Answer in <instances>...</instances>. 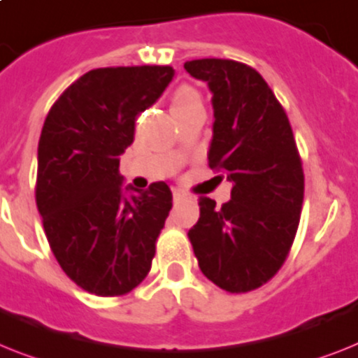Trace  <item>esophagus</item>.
<instances>
[{
	"instance_id": "obj_1",
	"label": "esophagus",
	"mask_w": 358,
	"mask_h": 358,
	"mask_svg": "<svg viewBox=\"0 0 358 358\" xmlns=\"http://www.w3.org/2000/svg\"><path fill=\"white\" fill-rule=\"evenodd\" d=\"M173 199H174V202H180L182 199H185V194L182 193V191H174Z\"/></svg>"
}]
</instances>
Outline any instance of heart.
Masks as SVG:
<instances>
[{"instance_id": "b5f03b06", "label": "heart", "mask_w": 358, "mask_h": 358, "mask_svg": "<svg viewBox=\"0 0 358 358\" xmlns=\"http://www.w3.org/2000/svg\"><path fill=\"white\" fill-rule=\"evenodd\" d=\"M194 108H202V97L193 86L182 84V86L174 90L173 97H171V110H173L176 117Z\"/></svg>"}]
</instances>
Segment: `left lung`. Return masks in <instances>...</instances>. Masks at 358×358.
Instances as JSON below:
<instances>
[{
	"mask_svg": "<svg viewBox=\"0 0 358 358\" xmlns=\"http://www.w3.org/2000/svg\"><path fill=\"white\" fill-rule=\"evenodd\" d=\"M213 94L208 164L234 182L215 208L200 196L189 241L202 274L226 292L259 289L283 266L303 204V169L283 106L254 68L226 58L184 64Z\"/></svg>",
	"mask_w": 358,
	"mask_h": 358,
	"instance_id": "left-lung-1",
	"label": "left lung"
}]
</instances>
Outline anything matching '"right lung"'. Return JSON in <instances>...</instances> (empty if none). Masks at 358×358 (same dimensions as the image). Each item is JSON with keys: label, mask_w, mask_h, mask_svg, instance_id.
I'll use <instances>...</instances> for the list:
<instances>
[{"label": "right lung", "mask_w": 358, "mask_h": 358, "mask_svg": "<svg viewBox=\"0 0 358 358\" xmlns=\"http://www.w3.org/2000/svg\"><path fill=\"white\" fill-rule=\"evenodd\" d=\"M173 75L171 66L92 69L64 90L43 123L34 191L43 231L66 275L95 296L129 294L147 278L173 208L165 182L127 199L119 174L136 119Z\"/></svg>", "instance_id": "1"}]
</instances>
